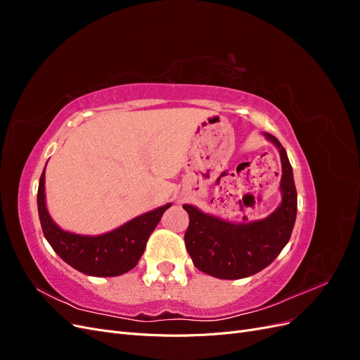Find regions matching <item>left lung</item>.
<instances>
[{"mask_svg":"<svg viewBox=\"0 0 360 360\" xmlns=\"http://www.w3.org/2000/svg\"><path fill=\"white\" fill-rule=\"evenodd\" d=\"M279 148L282 163V202L266 219L231 224L204 214L193 205H183L189 214L184 234L195 267L219 279H240L258 274L274 261L288 243L297 213V192L285 148L266 135Z\"/></svg>","mask_w":360,"mask_h":360,"instance_id":"left-lung-1","label":"left lung"}]
</instances>
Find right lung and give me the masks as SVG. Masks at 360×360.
<instances>
[{
    "label": "right lung",
    "instance_id": "obj_1",
    "mask_svg": "<svg viewBox=\"0 0 360 360\" xmlns=\"http://www.w3.org/2000/svg\"><path fill=\"white\" fill-rule=\"evenodd\" d=\"M46 168V167H45ZM37 207L43 234L52 249L69 266L90 276H118L132 270L143 255L150 234L153 233L160 217L171 204L141 214L117 230L97 237L78 236L58 228L46 210L45 204V169H43Z\"/></svg>",
    "mask_w": 360,
    "mask_h": 360
}]
</instances>
